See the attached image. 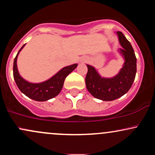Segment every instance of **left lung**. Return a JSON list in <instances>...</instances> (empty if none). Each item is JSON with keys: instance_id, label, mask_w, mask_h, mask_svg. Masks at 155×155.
I'll use <instances>...</instances> for the list:
<instances>
[{"instance_id": "1", "label": "left lung", "mask_w": 155, "mask_h": 155, "mask_svg": "<svg viewBox=\"0 0 155 155\" xmlns=\"http://www.w3.org/2000/svg\"><path fill=\"white\" fill-rule=\"evenodd\" d=\"M119 41L122 48L120 52L124 59L123 67L119 74L112 78H103L94 67L87 65L88 68L85 78L87 89L90 93L100 100H116L127 93L132 86L136 74V58L132 46L122 32H117Z\"/></svg>"}]
</instances>
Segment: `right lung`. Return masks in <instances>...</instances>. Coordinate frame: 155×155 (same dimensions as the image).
I'll use <instances>...</instances> for the list:
<instances>
[{"instance_id": "1", "label": "right lung", "mask_w": 155, "mask_h": 155, "mask_svg": "<svg viewBox=\"0 0 155 155\" xmlns=\"http://www.w3.org/2000/svg\"><path fill=\"white\" fill-rule=\"evenodd\" d=\"M25 44L21 47L14 60L13 75L17 87L23 94L36 101H46L53 98L61 91L64 81L70 73L77 67V64H73L64 67L50 79L41 83H31L27 81L19 75L17 65V60L19 51Z\"/></svg>"}]
</instances>
